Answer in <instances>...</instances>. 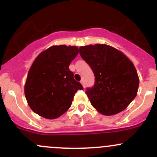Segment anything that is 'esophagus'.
Here are the masks:
<instances>
[{
  "label": "esophagus",
  "mask_w": 157,
  "mask_h": 157,
  "mask_svg": "<svg viewBox=\"0 0 157 157\" xmlns=\"http://www.w3.org/2000/svg\"><path fill=\"white\" fill-rule=\"evenodd\" d=\"M80 82H81V84H82V86H83V87H85V82H84L83 79H82Z\"/></svg>",
  "instance_id": "34e87169"
}]
</instances>
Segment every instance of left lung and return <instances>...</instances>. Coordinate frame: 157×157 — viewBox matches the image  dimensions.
<instances>
[{
  "label": "left lung",
  "mask_w": 157,
  "mask_h": 157,
  "mask_svg": "<svg viewBox=\"0 0 157 157\" xmlns=\"http://www.w3.org/2000/svg\"><path fill=\"white\" fill-rule=\"evenodd\" d=\"M79 53L95 76L86 94L92 106L103 115L126 109L137 95L139 78L132 62L123 52L105 44L81 46Z\"/></svg>",
  "instance_id": "obj_1"
}]
</instances>
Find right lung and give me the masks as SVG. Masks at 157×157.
<instances>
[{
	"mask_svg": "<svg viewBox=\"0 0 157 157\" xmlns=\"http://www.w3.org/2000/svg\"><path fill=\"white\" fill-rule=\"evenodd\" d=\"M78 54L77 46L53 45L32 63L25 85V95L33 112L47 119L58 118L72 105L83 87L73 78L69 66Z\"/></svg>",
	"mask_w": 157,
	"mask_h": 157,
	"instance_id": "1",
	"label": "right lung"
}]
</instances>
